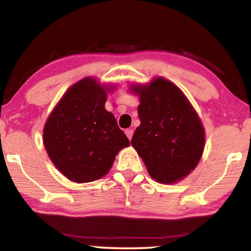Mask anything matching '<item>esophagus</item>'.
<instances>
[{
    "label": "esophagus",
    "instance_id": "obj_1",
    "mask_svg": "<svg viewBox=\"0 0 251 251\" xmlns=\"http://www.w3.org/2000/svg\"><path fill=\"white\" fill-rule=\"evenodd\" d=\"M126 137L129 138V140H131L132 135H134V130H132V129H126Z\"/></svg>",
    "mask_w": 251,
    "mask_h": 251
}]
</instances>
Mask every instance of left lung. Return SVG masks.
Instances as JSON below:
<instances>
[{
    "label": "left lung",
    "mask_w": 251,
    "mask_h": 251,
    "mask_svg": "<svg viewBox=\"0 0 251 251\" xmlns=\"http://www.w3.org/2000/svg\"><path fill=\"white\" fill-rule=\"evenodd\" d=\"M137 126L131 145L153 179L162 184L180 180L197 166L205 144V131L193 107L172 82L156 78L137 86Z\"/></svg>",
    "instance_id": "8db88e82"
}]
</instances>
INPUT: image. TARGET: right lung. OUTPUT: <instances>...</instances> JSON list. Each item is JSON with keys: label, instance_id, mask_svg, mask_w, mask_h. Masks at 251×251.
Instances as JSON below:
<instances>
[{"label": "right lung", "instance_id": "add662e5", "mask_svg": "<svg viewBox=\"0 0 251 251\" xmlns=\"http://www.w3.org/2000/svg\"><path fill=\"white\" fill-rule=\"evenodd\" d=\"M106 91L86 78L65 93L44 126V145L52 163L75 182L103 177L117 152L130 144L115 117L104 109Z\"/></svg>", "mask_w": 251, "mask_h": 251}]
</instances>
